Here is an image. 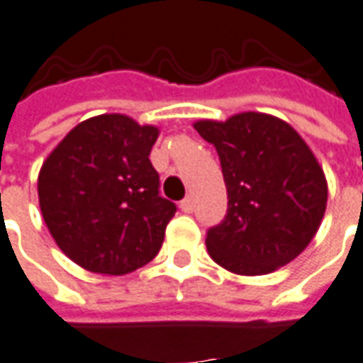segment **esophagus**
Segmentation results:
<instances>
[{
    "instance_id": "esophagus-1",
    "label": "esophagus",
    "mask_w": 363,
    "mask_h": 363,
    "mask_svg": "<svg viewBox=\"0 0 363 363\" xmlns=\"http://www.w3.org/2000/svg\"><path fill=\"white\" fill-rule=\"evenodd\" d=\"M179 209H182L184 213H194V209H196V201H194V197L187 196L186 199H182V203H179Z\"/></svg>"
}]
</instances>
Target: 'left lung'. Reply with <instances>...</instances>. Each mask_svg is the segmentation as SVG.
I'll return each mask as SVG.
<instances>
[{"instance_id": "1", "label": "left lung", "mask_w": 363, "mask_h": 363, "mask_svg": "<svg viewBox=\"0 0 363 363\" xmlns=\"http://www.w3.org/2000/svg\"><path fill=\"white\" fill-rule=\"evenodd\" d=\"M227 187L223 221L207 229V251L237 274H267L306 249L326 211L322 167L291 124L261 112L199 120Z\"/></svg>"}]
</instances>
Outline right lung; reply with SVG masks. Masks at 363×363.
I'll return each instance as SVG.
<instances>
[{
	"instance_id": "add662e5",
	"label": "right lung",
	"mask_w": 363,
	"mask_h": 363,
	"mask_svg": "<svg viewBox=\"0 0 363 363\" xmlns=\"http://www.w3.org/2000/svg\"><path fill=\"white\" fill-rule=\"evenodd\" d=\"M157 128L124 114L81 122L45 160L39 206L55 243L82 269L126 274L160 251L176 203L150 162Z\"/></svg>"
}]
</instances>
